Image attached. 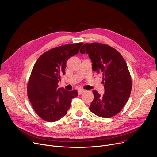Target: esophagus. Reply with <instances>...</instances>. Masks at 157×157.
I'll list each match as a JSON object with an SVG mask.
<instances>
[{
	"label": "esophagus",
	"instance_id": "obj_1",
	"mask_svg": "<svg viewBox=\"0 0 157 157\" xmlns=\"http://www.w3.org/2000/svg\"><path fill=\"white\" fill-rule=\"evenodd\" d=\"M85 89H78V94H81L82 93H84V92H85Z\"/></svg>",
	"mask_w": 157,
	"mask_h": 157
}]
</instances>
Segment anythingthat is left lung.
<instances>
[{
  "label": "left lung",
  "instance_id": "8db88e82",
  "mask_svg": "<svg viewBox=\"0 0 157 157\" xmlns=\"http://www.w3.org/2000/svg\"><path fill=\"white\" fill-rule=\"evenodd\" d=\"M80 53L88 54L93 70L103 75L105 94L101 96L94 90L89 109L104 118L116 116L127 102L132 90L131 76L125 61L117 50L99 43H85Z\"/></svg>",
  "mask_w": 157,
  "mask_h": 157
}]
</instances>
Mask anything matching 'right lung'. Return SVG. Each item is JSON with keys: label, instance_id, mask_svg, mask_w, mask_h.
I'll return each mask as SVG.
<instances>
[{"label": "right lung", "instance_id": "obj_1", "mask_svg": "<svg viewBox=\"0 0 157 157\" xmlns=\"http://www.w3.org/2000/svg\"><path fill=\"white\" fill-rule=\"evenodd\" d=\"M83 43L64 44L42 54L34 64L27 84V95L36 114L53 122L64 117L71 106L76 90L58 88L60 76L65 73L66 62L78 53Z\"/></svg>", "mask_w": 157, "mask_h": 157}]
</instances>
